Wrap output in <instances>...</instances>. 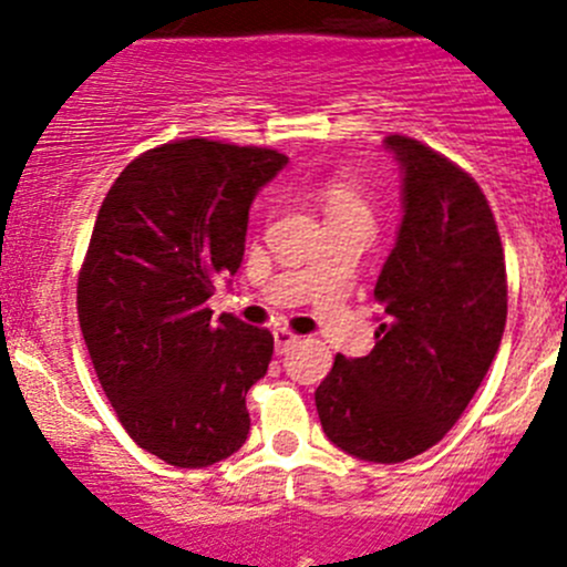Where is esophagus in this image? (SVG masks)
<instances>
[{"mask_svg":"<svg viewBox=\"0 0 567 567\" xmlns=\"http://www.w3.org/2000/svg\"><path fill=\"white\" fill-rule=\"evenodd\" d=\"M296 342H299V337H296L293 331H288V329H277V331H274V344H277V353L279 355L288 353V350L293 348Z\"/></svg>","mask_w":567,"mask_h":567,"instance_id":"1","label":"esophagus"}]
</instances>
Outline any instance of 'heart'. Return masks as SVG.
I'll return each mask as SVG.
<instances>
[{
	"label": "heart",
	"instance_id": "obj_1",
	"mask_svg": "<svg viewBox=\"0 0 567 567\" xmlns=\"http://www.w3.org/2000/svg\"><path fill=\"white\" fill-rule=\"evenodd\" d=\"M326 200V214H342V212H367L363 206V198L359 189L350 182H342V178H331L323 189Z\"/></svg>",
	"mask_w": 567,
	"mask_h": 567
}]
</instances>
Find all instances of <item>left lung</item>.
<instances>
[{"instance_id":"1","label":"left lung","mask_w":567,"mask_h":567,"mask_svg":"<svg viewBox=\"0 0 567 567\" xmlns=\"http://www.w3.org/2000/svg\"><path fill=\"white\" fill-rule=\"evenodd\" d=\"M402 171V225L374 299L383 323L361 359H333L315 391L326 437L396 464L445 437L497 355L508 315L505 255L473 176L421 141L383 143Z\"/></svg>"}]
</instances>
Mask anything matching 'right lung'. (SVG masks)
Returning a JSON list of instances; mask_svg holds the SVG:
<instances>
[{
	"mask_svg": "<svg viewBox=\"0 0 567 567\" xmlns=\"http://www.w3.org/2000/svg\"><path fill=\"white\" fill-rule=\"evenodd\" d=\"M288 157L206 138L148 148L100 206L79 277L94 372L130 437L174 467H208L249 434L247 391L274 337L206 301L244 258L249 206Z\"/></svg>",
	"mask_w": 567,
	"mask_h": 567,
	"instance_id": "obj_1",
	"label": "right lung"
}]
</instances>
